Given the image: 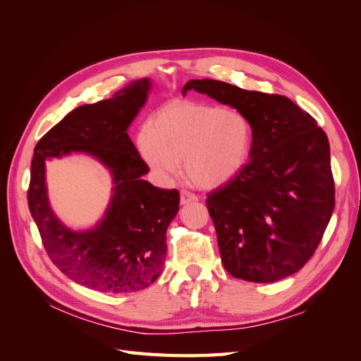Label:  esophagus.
Returning <instances> with one entry per match:
<instances>
[{
    "mask_svg": "<svg viewBox=\"0 0 361 361\" xmlns=\"http://www.w3.org/2000/svg\"><path fill=\"white\" fill-rule=\"evenodd\" d=\"M197 200V195L190 191H180V204H188Z\"/></svg>",
    "mask_w": 361,
    "mask_h": 361,
    "instance_id": "obj_1",
    "label": "esophagus"
}]
</instances>
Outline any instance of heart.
Segmentation results:
<instances>
[{"label":"heart","mask_w":361,"mask_h":361,"mask_svg":"<svg viewBox=\"0 0 361 361\" xmlns=\"http://www.w3.org/2000/svg\"><path fill=\"white\" fill-rule=\"evenodd\" d=\"M253 146L250 120L233 108L176 99L152 116L140 130L137 147L161 178L185 173L199 188L212 190L244 170Z\"/></svg>","instance_id":"1"}]
</instances>
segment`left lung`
<instances>
[{
  "label": "left lung",
  "mask_w": 361,
  "mask_h": 361,
  "mask_svg": "<svg viewBox=\"0 0 361 361\" xmlns=\"http://www.w3.org/2000/svg\"><path fill=\"white\" fill-rule=\"evenodd\" d=\"M188 90L231 105L253 128L248 164L206 200L226 271L255 283L295 274L318 248L334 209L326 134L286 96L215 80H191L182 93Z\"/></svg>",
  "instance_id": "left-lung-1"
}]
</instances>
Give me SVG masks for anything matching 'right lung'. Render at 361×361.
I'll list each match as a JSON object with an SVG mask.
<instances>
[{
  "instance_id": "obj_1",
  "label": "right lung",
  "mask_w": 361,
  "mask_h": 361,
  "mask_svg": "<svg viewBox=\"0 0 361 361\" xmlns=\"http://www.w3.org/2000/svg\"><path fill=\"white\" fill-rule=\"evenodd\" d=\"M150 87L143 78L111 99L75 108L39 140L31 161L28 207L49 259L75 283L105 293L137 292L159 277L167 227L179 211L178 190L143 179L149 167L126 133ZM71 153L96 157L114 176L111 204L89 231L64 226L47 199L44 161Z\"/></svg>"
}]
</instances>
